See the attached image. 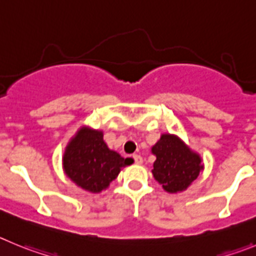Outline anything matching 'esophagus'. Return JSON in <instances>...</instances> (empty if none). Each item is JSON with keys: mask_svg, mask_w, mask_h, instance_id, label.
Instances as JSON below:
<instances>
[{"mask_svg": "<svg viewBox=\"0 0 256 256\" xmlns=\"http://www.w3.org/2000/svg\"><path fill=\"white\" fill-rule=\"evenodd\" d=\"M132 160H134V162L136 163V164H142V158L140 156H138V154H134Z\"/></svg>", "mask_w": 256, "mask_h": 256, "instance_id": "obj_1", "label": "esophagus"}]
</instances>
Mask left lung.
Segmentation results:
<instances>
[{"label": "left lung", "instance_id": "obj_1", "mask_svg": "<svg viewBox=\"0 0 256 256\" xmlns=\"http://www.w3.org/2000/svg\"><path fill=\"white\" fill-rule=\"evenodd\" d=\"M156 160L153 176L168 192L188 188L202 170V160L192 153L177 136L164 134L152 148Z\"/></svg>", "mask_w": 256, "mask_h": 256}]
</instances>
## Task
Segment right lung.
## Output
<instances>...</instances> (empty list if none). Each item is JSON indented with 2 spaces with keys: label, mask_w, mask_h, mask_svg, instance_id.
<instances>
[{
  "label": "right lung",
  "mask_w": 256,
  "mask_h": 256,
  "mask_svg": "<svg viewBox=\"0 0 256 256\" xmlns=\"http://www.w3.org/2000/svg\"><path fill=\"white\" fill-rule=\"evenodd\" d=\"M128 160L110 150L102 131L82 128L64 156L65 172L74 182L90 192H100L114 181Z\"/></svg>",
  "instance_id": "right-lung-1"
}]
</instances>
